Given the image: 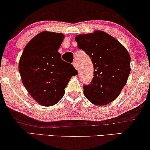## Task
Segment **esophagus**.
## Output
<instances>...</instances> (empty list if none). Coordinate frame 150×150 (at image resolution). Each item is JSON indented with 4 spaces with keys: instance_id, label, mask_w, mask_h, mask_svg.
Returning a JSON list of instances; mask_svg holds the SVG:
<instances>
[{
    "instance_id": "34e87169",
    "label": "esophagus",
    "mask_w": 150,
    "mask_h": 150,
    "mask_svg": "<svg viewBox=\"0 0 150 150\" xmlns=\"http://www.w3.org/2000/svg\"><path fill=\"white\" fill-rule=\"evenodd\" d=\"M73 66H74L75 68L76 69H77V70L78 71H79V65H78L77 61L76 60H75L74 61H73Z\"/></svg>"
}]
</instances>
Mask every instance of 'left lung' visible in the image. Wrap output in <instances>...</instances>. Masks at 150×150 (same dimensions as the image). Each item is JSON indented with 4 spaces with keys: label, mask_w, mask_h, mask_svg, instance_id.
<instances>
[{
    "label": "left lung",
    "mask_w": 150,
    "mask_h": 150,
    "mask_svg": "<svg viewBox=\"0 0 150 150\" xmlns=\"http://www.w3.org/2000/svg\"><path fill=\"white\" fill-rule=\"evenodd\" d=\"M79 49L91 58L94 77L83 86V93L90 103L105 105L115 100L127 82L130 57L125 47L112 36L100 30L75 37Z\"/></svg>",
    "instance_id": "obj_1"
}]
</instances>
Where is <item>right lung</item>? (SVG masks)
I'll return each mask as SVG.
<instances>
[{
    "mask_svg": "<svg viewBox=\"0 0 150 150\" xmlns=\"http://www.w3.org/2000/svg\"><path fill=\"white\" fill-rule=\"evenodd\" d=\"M61 33L43 31L25 47L19 62L22 83L35 101L43 106L56 105L75 75L72 64L62 60L58 48L64 39Z\"/></svg>",
    "mask_w": 150,
    "mask_h": 150,
    "instance_id": "right-lung-1",
    "label": "right lung"
}]
</instances>
